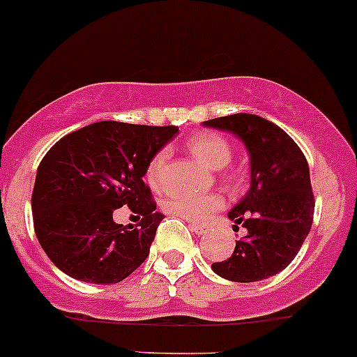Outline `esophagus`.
<instances>
[{"mask_svg":"<svg viewBox=\"0 0 357 357\" xmlns=\"http://www.w3.org/2000/svg\"><path fill=\"white\" fill-rule=\"evenodd\" d=\"M190 227H191V230L197 234V236H203V234H206V227L198 225V223H190Z\"/></svg>","mask_w":357,"mask_h":357,"instance_id":"obj_1","label":"esophagus"}]
</instances>
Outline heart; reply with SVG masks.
Masks as SVG:
<instances>
[{
  "mask_svg": "<svg viewBox=\"0 0 357 357\" xmlns=\"http://www.w3.org/2000/svg\"><path fill=\"white\" fill-rule=\"evenodd\" d=\"M188 149L199 162L205 164L210 169H222L223 166L232 159V146L229 140L215 132H199L188 139ZM171 152L167 147L159 149L154 152L147 162L146 176L147 181L152 186L158 188L162 185L164 174H166L167 164H169ZM227 179H232V172H225ZM225 205V199L218 193H199V195H185L174 193L166 199V210L179 218H185L188 222H205Z\"/></svg>",
  "mask_w": 357,
  "mask_h": 357,
  "instance_id": "1",
  "label": "heart"
}]
</instances>
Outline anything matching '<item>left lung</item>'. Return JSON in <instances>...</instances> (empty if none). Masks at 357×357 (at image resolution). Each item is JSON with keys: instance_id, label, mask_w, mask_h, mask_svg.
<instances>
[{"instance_id": "obj_1", "label": "left lung", "mask_w": 357, "mask_h": 357, "mask_svg": "<svg viewBox=\"0 0 357 357\" xmlns=\"http://www.w3.org/2000/svg\"><path fill=\"white\" fill-rule=\"evenodd\" d=\"M205 125L241 137L250 155V190L229 213L248 232L211 269L237 283L266 280L295 259L310 232L315 198L308 162L295 140L262 116L236 113Z\"/></svg>"}]
</instances>
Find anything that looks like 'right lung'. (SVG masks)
<instances>
[{
  "label": "right lung",
  "instance_id": "1",
  "mask_svg": "<svg viewBox=\"0 0 357 357\" xmlns=\"http://www.w3.org/2000/svg\"><path fill=\"white\" fill-rule=\"evenodd\" d=\"M176 134L174 125L96 121L49 149L35 178L33 229L61 271L112 284L147 259L164 215L142 178L149 159ZM121 206L139 215L135 227L112 222Z\"/></svg>",
  "mask_w": 357,
  "mask_h": 357
}]
</instances>
